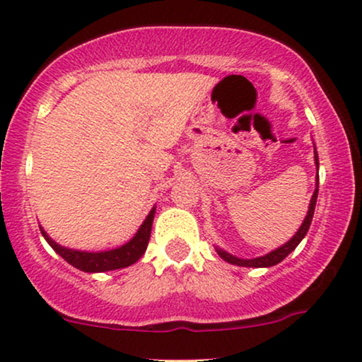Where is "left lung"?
I'll return each mask as SVG.
<instances>
[{"label":"left lung","mask_w":362,"mask_h":362,"mask_svg":"<svg viewBox=\"0 0 362 362\" xmlns=\"http://www.w3.org/2000/svg\"><path fill=\"white\" fill-rule=\"evenodd\" d=\"M315 163H316V168H320V160H317V152L315 148ZM317 189H320V175L316 173V190L315 194L311 197V202H310V210H308V215L305 221H303V225L300 226V230L296 231V235L293 237L290 242H286L283 247H279L276 250H273L272 253L264 255V257H258V258H253V259H243V258H237L233 257V255L226 253L225 250H221L216 247V253L220 255V258H223L225 262H228L231 264H237V267H252V268H268V267H274V264H278L279 262H283L288 255H290L293 250H295L298 245L301 243V240L306 237L308 230H310V225H311V220H313V215H315V206H316V200H317Z\"/></svg>","instance_id":"8db88e82"}]
</instances>
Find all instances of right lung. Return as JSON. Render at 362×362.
Listing matches in <instances>:
<instances>
[{"label": "right lung", "mask_w": 362, "mask_h": 362, "mask_svg": "<svg viewBox=\"0 0 362 362\" xmlns=\"http://www.w3.org/2000/svg\"><path fill=\"white\" fill-rule=\"evenodd\" d=\"M153 215H156V206L151 210V214L147 215V218L144 220L141 228L137 230V233L134 235L132 240H129L127 243L122 245V247L109 250V252H79V250H71L64 248L61 245H57L54 240L47 237V233L41 228L42 237L46 238V242L51 245V248L54 252L66 259L67 263L72 264V267L81 269V272L86 273H103V272H110V269H119L131 267L137 262L139 258L146 253L148 240H151V231H152V221Z\"/></svg>", "instance_id": "obj_1"}]
</instances>
